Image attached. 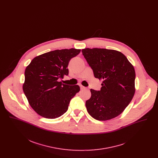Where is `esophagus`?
Returning <instances> with one entry per match:
<instances>
[{"label":"esophagus","instance_id":"34e87169","mask_svg":"<svg viewBox=\"0 0 158 158\" xmlns=\"http://www.w3.org/2000/svg\"><path fill=\"white\" fill-rule=\"evenodd\" d=\"M80 86H81V89H86V87L83 86L82 85H80Z\"/></svg>","mask_w":158,"mask_h":158}]
</instances>
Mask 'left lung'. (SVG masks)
<instances>
[{
	"mask_svg": "<svg viewBox=\"0 0 158 158\" xmlns=\"http://www.w3.org/2000/svg\"><path fill=\"white\" fill-rule=\"evenodd\" d=\"M82 52L94 76L102 80L101 90L90 89L91 97L86 101L88 112L99 121L118 116L135 93L133 66L123 53L117 50L86 48Z\"/></svg>",
	"mask_w": 158,
	"mask_h": 158,
	"instance_id": "left-lung-1",
	"label": "left lung"
}]
</instances>
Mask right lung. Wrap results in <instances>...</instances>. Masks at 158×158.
Returning <instances> with one entry per match:
<instances>
[{
  "instance_id": "right-lung-1",
  "label": "right lung",
  "mask_w": 158,
  "mask_h": 158,
  "mask_svg": "<svg viewBox=\"0 0 158 158\" xmlns=\"http://www.w3.org/2000/svg\"><path fill=\"white\" fill-rule=\"evenodd\" d=\"M80 49L56 50L34 58L25 69L23 90L32 108L40 115L56 118L66 113L71 99L80 90L79 85L59 82L68 76L70 59Z\"/></svg>"
}]
</instances>
